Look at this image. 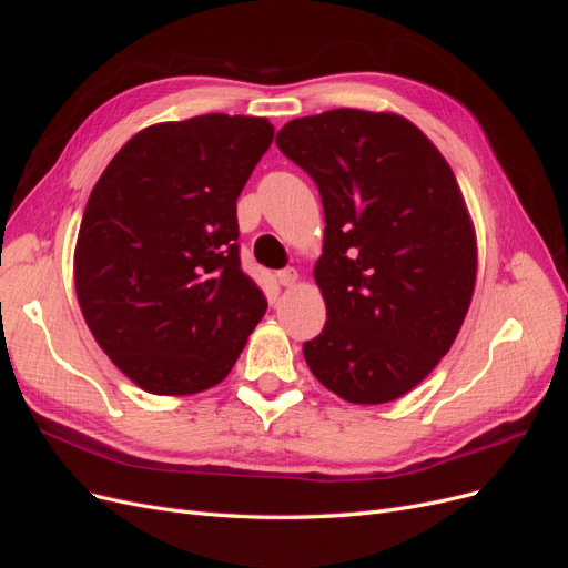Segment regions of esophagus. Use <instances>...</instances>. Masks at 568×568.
I'll return each instance as SVG.
<instances>
[{
	"mask_svg": "<svg viewBox=\"0 0 568 568\" xmlns=\"http://www.w3.org/2000/svg\"><path fill=\"white\" fill-rule=\"evenodd\" d=\"M277 280L282 286H294L298 282V272L294 267H286V270H280L277 272Z\"/></svg>",
	"mask_w": 568,
	"mask_h": 568,
	"instance_id": "1",
	"label": "esophagus"
}]
</instances>
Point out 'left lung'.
Here are the masks:
<instances>
[{"instance_id": "1", "label": "left lung", "mask_w": 568, "mask_h": 568, "mask_svg": "<svg viewBox=\"0 0 568 568\" xmlns=\"http://www.w3.org/2000/svg\"><path fill=\"white\" fill-rule=\"evenodd\" d=\"M277 146L315 180L326 222V322L305 363L348 403L400 398L450 351L474 294L476 234L453 170L395 113L296 118Z\"/></svg>"}]
</instances>
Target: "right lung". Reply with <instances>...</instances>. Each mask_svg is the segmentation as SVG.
Here are the masks:
<instances>
[{"mask_svg":"<svg viewBox=\"0 0 568 568\" xmlns=\"http://www.w3.org/2000/svg\"><path fill=\"white\" fill-rule=\"evenodd\" d=\"M272 136L253 115L151 125L92 189L75 244L78 303L101 351L146 393L220 384L267 311L239 261L236 199Z\"/></svg>","mask_w":568,"mask_h":568,"instance_id":"1","label":"right lung"}]
</instances>
